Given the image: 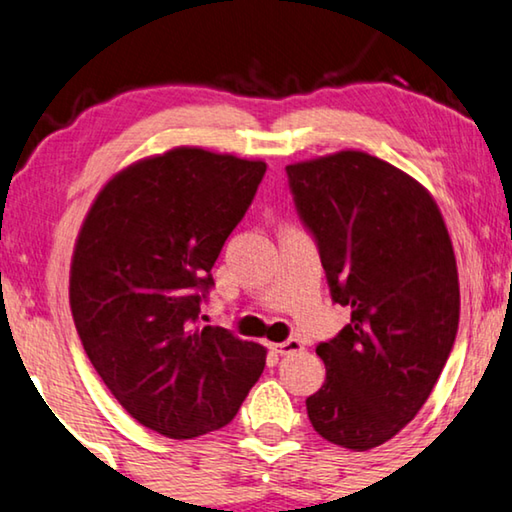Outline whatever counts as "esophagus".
Here are the masks:
<instances>
[{
	"label": "esophagus",
	"instance_id": "obj_1",
	"mask_svg": "<svg viewBox=\"0 0 512 512\" xmlns=\"http://www.w3.org/2000/svg\"><path fill=\"white\" fill-rule=\"evenodd\" d=\"M300 350H302V343L297 341V338H288V341L274 345V352H279V355H293V352H300Z\"/></svg>",
	"mask_w": 512,
	"mask_h": 512
}]
</instances>
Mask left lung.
<instances>
[{
	"mask_svg": "<svg viewBox=\"0 0 512 512\" xmlns=\"http://www.w3.org/2000/svg\"><path fill=\"white\" fill-rule=\"evenodd\" d=\"M286 174L332 300L352 309L316 348L327 377L306 412L327 442L368 451L414 419L453 350L460 286L451 238L432 196L368 153L288 164Z\"/></svg>",
	"mask_w": 512,
	"mask_h": 512,
	"instance_id": "obj_1",
	"label": "left lung"
}]
</instances>
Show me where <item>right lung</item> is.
<instances>
[{"label": "right lung", "instance_id": "obj_1", "mask_svg": "<svg viewBox=\"0 0 512 512\" xmlns=\"http://www.w3.org/2000/svg\"><path fill=\"white\" fill-rule=\"evenodd\" d=\"M265 162L174 148L102 187L77 238L70 309L86 357L141 426L171 439L224 428L265 368V348L201 327L219 251Z\"/></svg>", "mask_w": 512, "mask_h": 512}]
</instances>
